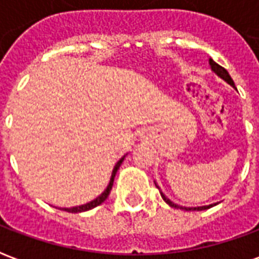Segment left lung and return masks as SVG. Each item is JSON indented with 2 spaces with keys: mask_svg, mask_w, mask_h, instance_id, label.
Masks as SVG:
<instances>
[{
  "mask_svg": "<svg viewBox=\"0 0 259 259\" xmlns=\"http://www.w3.org/2000/svg\"><path fill=\"white\" fill-rule=\"evenodd\" d=\"M209 65H211V68L212 70L215 72V73L218 74V76H221L223 80H226L228 81L229 84L230 85H233L234 87V81L233 79L230 77V74H229V72L226 70L225 68H222L221 65H218L215 61H212V59H209ZM157 186V185H155ZM158 187V186H157ZM159 189V187H158ZM161 195H162V198L163 201L166 202V204H169V205L172 206V208H180V209H185V211H202V209H208V208H211V206H213V204H211V205H206V206H198V208H185V206H179V205H176V204H174L172 201L169 200L168 197H165V194H163L162 191H161Z\"/></svg>",
  "mask_w": 259,
  "mask_h": 259,
  "instance_id": "left-lung-1",
  "label": "left lung"
}]
</instances>
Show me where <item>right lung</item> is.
Returning <instances> with one entry per match:
<instances>
[{
    "label": "right lung",
    "mask_w": 259,
    "mask_h": 259,
    "mask_svg": "<svg viewBox=\"0 0 259 259\" xmlns=\"http://www.w3.org/2000/svg\"><path fill=\"white\" fill-rule=\"evenodd\" d=\"M123 158H120L118 161V163L115 165V168H113L112 170V176H111V180H109V185H108V187L105 189V191L102 193L100 197H97L96 200H93L91 202H89V204H84V205H80V206H73V208H62V211H66V212H72V213H77V212H84V211H89V209H93V208H96L97 205H100V204H102L104 201L107 200L108 195H109V193H111V190H112V186H113V178H115V175H116V172H118L119 166H120V163L123 162ZM61 209V208H59Z\"/></svg>",
    "instance_id": "obj_1"
}]
</instances>
